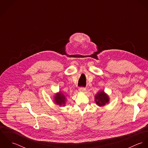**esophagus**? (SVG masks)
<instances>
[{"label": "esophagus", "mask_w": 148, "mask_h": 148, "mask_svg": "<svg viewBox=\"0 0 148 148\" xmlns=\"http://www.w3.org/2000/svg\"><path fill=\"white\" fill-rule=\"evenodd\" d=\"M79 90L80 92H84L85 90V87H80L79 89Z\"/></svg>", "instance_id": "1"}]
</instances>
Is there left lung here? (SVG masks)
<instances>
[{
  "instance_id": "1",
  "label": "left lung",
  "mask_w": 148,
  "mask_h": 148,
  "mask_svg": "<svg viewBox=\"0 0 148 148\" xmlns=\"http://www.w3.org/2000/svg\"><path fill=\"white\" fill-rule=\"evenodd\" d=\"M96 103L99 106H104L109 102V97L103 92H100L96 95L95 100Z\"/></svg>"
}]
</instances>
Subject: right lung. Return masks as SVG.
<instances>
[{
	"label": "right lung",
	"mask_w": 148,
	"mask_h": 148,
	"mask_svg": "<svg viewBox=\"0 0 148 148\" xmlns=\"http://www.w3.org/2000/svg\"><path fill=\"white\" fill-rule=\"evenodd\" d=\"M55 103L60 106H63L65 103V97L62 93L60 92V93L56 94L55 96Z\"/></svg>",
	"instance_id": "right-lung-1"
}]
</instances>
